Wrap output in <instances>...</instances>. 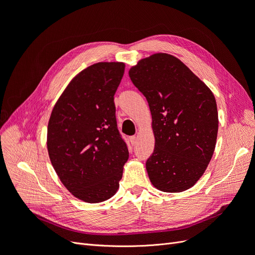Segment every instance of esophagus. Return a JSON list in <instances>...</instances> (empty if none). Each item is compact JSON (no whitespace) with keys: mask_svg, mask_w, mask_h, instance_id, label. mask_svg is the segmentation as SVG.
Segmentation results:
<instances>
[{"mask_svg":"<svg viewBox=\"0 0 255 255\" xmlns=\"http://www.w3.org/2000/svg\"><path fill=\"white\" fill-rule=\"evenodd\" d=\"M130 142H132V144H136V142H137V136H132V137H130Z\"/></svg>","mask_w":255,"mask_h":255,"instance_id":"obj_1","label":"esophagus"}]
</instances>
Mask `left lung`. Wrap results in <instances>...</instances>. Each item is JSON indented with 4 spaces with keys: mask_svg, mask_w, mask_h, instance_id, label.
<instances>
[{
    "mask_svg": "<svg viewBox=\"0 0 255 255\" xmlns=\"http://www.w3.org/2000/svg\"><path fill=\"white\" fill-rule=\"evenodd\" d=\"M128 75L152 115L155 145L145 163L152 185L165 192L189 189L205 172L217 140L213 92L179 58L166 53L140 59Z\"/></svg>",
    "mask_w": 255,
    "mask_h": 255,
    "instance_id": "left-lung-1",
    "label": "left lung"
}]
</instances>
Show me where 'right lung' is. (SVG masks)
<instances>
[{"label":"right lung","instance_id":"right-lung-1","mask_svg":"<svg viewBox=\"0 0 255 255\" xmlns=\"http://www.w3.org/2000/svg\"><path fill=\"white\" fill-rule=\"evenodd\" d=\"M125 68L123 63L112 61L84 69L51 113L47 146L52 166L64 186L84 202L112 198L128 158L114 103Z\"/></svg>","mask_w":255,"mask_h":255}]
</instances>
